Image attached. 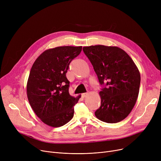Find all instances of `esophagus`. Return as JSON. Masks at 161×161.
Returning a JSON list of instances; mask_svg holds the SVG:
<instances>
[{
  "instance_id": "34e87169",
  "label": "esophagus",
  "mask_w": 161,
  "mask_h": 161,
  "mask_svg": "<svg viewBox=\"0 0 161 161\" xmlns=\"http://www.w3.org/2000/svg\"><path fill=\"white\" fill-rule=\"evenodd\" d=\"M87 95H88L87 92H86V93H82V94H81V97H82V98H86Z\"/></svg>"
}]
</instances>
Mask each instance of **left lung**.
Wrapping results in <instances>:
<instances>
[{"label":"left lung","instance_id":"8db88e82","mask_svg":"<svg viewBox=\"0 0 161 161\" xmlns=\"http://www.w3.org/2000/svg\"><path fill=\"white\" fill-rule=\"evenodd\" d=\"M100 83H106L99 92L101 105L95 112L100 121L115 123L129 115L138 97L140 74L124 50L117 46L96 45L83 47Z\"/></svg>","mask_w":161,"mask_h":161}]
</instances>
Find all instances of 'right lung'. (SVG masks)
<instances>
[{
  "instance_id": "right-lung-1",
  "label": "right lung",
  "mask_w": 161,
  "mask_h": 161,
  "mask_svg": "<svg viewBox=\"0 0 161 161\" xmlns=\"http://www.w3.org/2000/svg\"><path fill=\"white\" fill-rule=\"evenodd\" d=\"M82 46H59L46 49L33 63L27 83V95L34 112L44 123L59 127L74 116V106L81 95L71 96L66 73Z\"/></svg>"
}]
</instances>
